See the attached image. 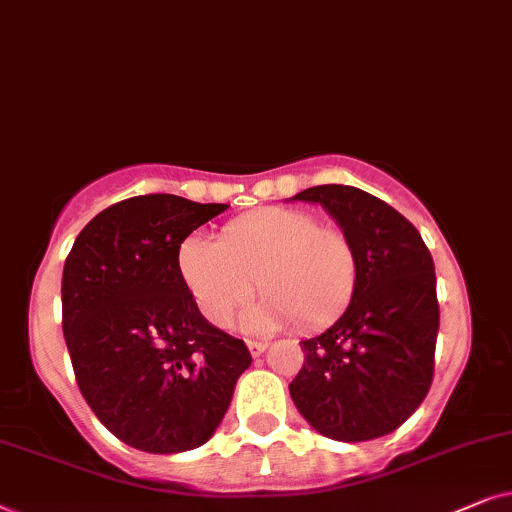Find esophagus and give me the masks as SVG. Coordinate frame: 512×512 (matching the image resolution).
<instances>
[{"label": "esophagus", "mask_w": 512, "mask_h": 512, "mask_svg": "<svg viewBox=\"0 0 512 512\" xmlns=\"http://www.w3.org/2000/svg\"><path fill=\"white\" fill-rule=\"evenodd\" d=\"M267 342H252V339H248V351H250V356L252 358H260L264 351H267Z\"/></svg>", "instance_id": "obj_1"}]
</instances>
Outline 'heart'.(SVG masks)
<instances>
[{
    "label": "heart",
    "mask_w": 512,
    "mask_h": 512,
    "mask_svg": "<svg viewBox=\"0 0 512 512\" xmlns=\"http://www.w3.org/2000/svg\"><path fill=\"white\" fill-rule=\"evenodd\" d=\"M177 271L215 327H227L255 292L264 297L245 316L252 332L285 323L311 332L332 325L358 288V252L342 229L318 224L297 208H262L224 224L220 243L187 236Z\"/></svg>",
    "instance_id": "obj_1"
}]
</instances>
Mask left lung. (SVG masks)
<instances>
[{"instance_id":"obj_1","label":"left lung","mask_w":512,"mask_h":512,"mask_svg":"<svg viewBox=\"0 0 512 512\" xmlns=\"http://www.w3.org/2000/svg\"><path fill=\"white\" fill-rule=\"evenodd\" d=\"M292 201L323 206L358 252L356 295L335 325L302 342L292 403L325 438H381L431 388L440 327L433 257L410 220L358 187L320 185Z\"/></svg>"}]
</instances>
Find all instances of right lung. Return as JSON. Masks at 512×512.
I'll use <instances>...</instances> for the list:
<instances>
[{"label":"right lung","instance_id":"add662e5","mask_svg":"<svg viewBox=\"0 0 512 512\" xmlns=\"http://www.w3.org/2000/svg\"><path fill=\"white\" fill-rule=\"evenodd\" d=\"M227 203L175 194L93 217L63 269V335L86 403L109 433L149 454L213 438L252 358L210 325L177 271V248Z\"/></svg>","mask_w":512,"mask_h":512}]
</instances>
